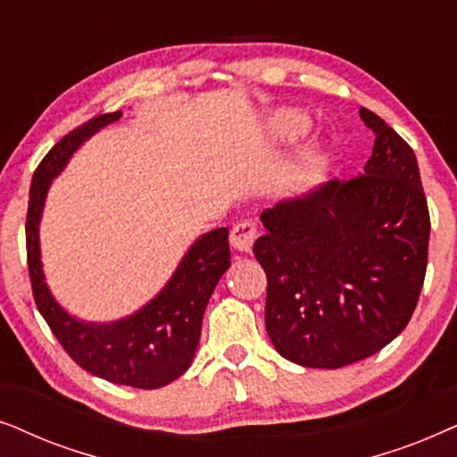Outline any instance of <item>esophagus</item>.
<instances>
[{
  "label": "esophagus",
  "mask_w": 457,
  "mask_h": 457,
  "mask_svg": "<svg viewBox=\"0 0 457 457\" xmlns=\"http://www.w3.org/2000/svg\"><path fill=\"white\" fill-rule=\"evenodd\" d=\"M254 238H257V225H254L253 221H248V219H245V221L234 225L232 236H229V242H232V246L238 253H251Z\"/></svg>",
  "instance_id": "1"
}]
</instances>
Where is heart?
I'll return each instance as SVG.
<instances>
[{"label": "heart", "instance_id": "obj_1", "mask_svg": "<svg viewBox=\"0 0 457 457\" xmlns=\"http://www.w3.org/2000/svg\"><path fill=\"white\" fill-rule=\"evenodd\" d=\"M312 125L305 112L295 111V108H282V111L271 112L263 123H261L259 136L267 148H279V145L292 144L303 137Z\"/></svg>", "mask_w": 457, "mask_h": 457}]
</instances>
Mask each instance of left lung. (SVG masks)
I'll use <instances>...</instances> for the list:
<instances>
[{
  "instance_id": "8db88e82",
  "label": "left lung",
  "mask_w": 457,
  "mask_h": 457,
  "mask_svg": "<svg viewBox=\"0 0 457 457\" xmlns=\"http://www.w3.org/2000/svg\"><path fill=\"white\" fill-rule=\"evenodd\" d=\"M360 178L330 179L261 212L265 328L284 360L337 370L397 338L416 309L430 219L413 150L378 114Z\"/></svg>"
}]
</instances>
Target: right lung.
<instances>
[{"mask_svg": "<svg viewBox=\"0 0 457 457\" xmlns=\"http://www.w3.org/2000/svg\"><path fill=\"white\" fill-rule=\"evenodd\" d=\"M120 117V111L106 112L77 127L47 152L33 173L27 212L29 276L39 313L85 372L114 385L161 388L178 380L194 360L206 303L229 267L228 228L198 236L167 284L145 305L111 321L81 320L60 305L41 263L39 228L52 181L89 137Z\"/></svg>", "mask_w": 457, "mask_h": 457, "instance_id": "1", "label": "right lung"}]
</instances>
